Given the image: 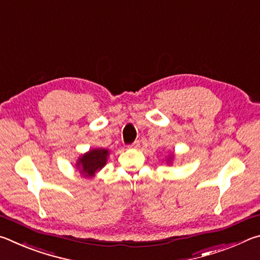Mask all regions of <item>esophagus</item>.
I'll return each instance as SVG.
<instances>
[{"mask_svg":"<svg viewBox=\"0 0 260 260\" xmlns=\"http://www.w3.org/2000/svg\"><path fill=\"white\" fill-rule=\"evenodd\" d=\"M139 147H140V142H139V141H135V142L132 143L128 148L129 149H138Z\"/></svg>","mask_w":260,"mask_h":260,"instance_id":"34e87169","label":"esophagus"}]
</instances>
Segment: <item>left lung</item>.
I'll use <instances>...</instances> for the list:
<instances>
[{
	"label": "left lung",
	"mask_w": 260,
	"mask_h": 260,
	"mask_svg": "<svg viewBox=\"0 0 260 260\" xmlns=\"http://www.w3.org/2000/svg\"><path fill=\"white\" fill-rule=\"evenodd\" d=\"M173 158H174V153H170V155H167V157H166V164L167 165L172 164Z\"/></svg>",
	"instance_id": "8db88e82"
}]
</instances>
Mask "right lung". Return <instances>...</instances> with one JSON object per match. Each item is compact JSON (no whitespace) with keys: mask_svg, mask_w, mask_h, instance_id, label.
<instances>
[{"mask_svg":"<svg viewBox=\"0 0 260 260\" xmlns=\"http://www.w3.org/2000/svg\"><path fill=\"white\" fill-rule=\"evenodd\" d=\"M110 151L104 148H94L78 157L76 167L83 178H94L107 165Z\"/></svg>","mask_w":260,"mask_h":260,"instance_id":"right-lung-1","label":"right lung"}]
</instances>
